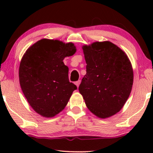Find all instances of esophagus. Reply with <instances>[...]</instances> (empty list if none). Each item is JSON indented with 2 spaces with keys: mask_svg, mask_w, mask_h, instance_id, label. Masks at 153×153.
I'll list each match as a JSON object with an SVG mask.
<instances>
[{
  "mask_svg": "<svg viewBox=\"0 0 153 153\" xmlns=\"http://www.w3.org/2000/svg\"><path fill=\"white\" fill-rule=\"evenodd\" d=\"M80 83H81V81L80 80H79V81H76V82H75V84H76V85L77 87L79 88V85H80Z\"/></svg>",
  "mask_w": 153,
  "mask_h": 153,
  "instance_id": "esophagus-1",
  "label": "esophagus"
}]
</instances>
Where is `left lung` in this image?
Listing matches in <instances>:
<instances>
[{"instance_id": "8db88e82", "label": "left lung", "mask_w": 153, "mask_h": 153, "mask_svg": "<svg viewBox=\"0 0 153 153\" xmlns=\"http://www.w3.org/2000/svg\"><path fill=\"white\" fill-rule=\"evenodd\" d=\"M86 74L79 87L87 107L106 118L120 111L130 95L133 70L126 53L108 41L83 46Z\"/></svg>"}]
</instances>
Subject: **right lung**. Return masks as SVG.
I'll list each match as a JSON object with an SVG mask.
<instances>
[{
	"mask_svg": "<svg viewBox=\"0 0 153 153\" xmlns=\"http://www.w3.org/2000/svg\"><path fill=\"white\" fill-rule=\"evenodd\" d=\"M76 51L72 42L42 39L28 48L21 60V88L31 107L43 117L62 111L77 88L69 81V69L62 61Z\"/></svg>",
	"mask_w": 153,
	"mask_h": 153,
	"instance_id": "add662e5",
	"label": "right lung"
}]
</instances>
